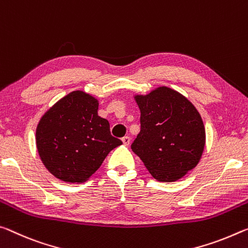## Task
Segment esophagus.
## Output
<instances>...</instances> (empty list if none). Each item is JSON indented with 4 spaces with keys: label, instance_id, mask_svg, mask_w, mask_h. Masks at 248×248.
Instances as JSON below:
<instances>
[{
    "label": "esophagus",
    "instance_id": "34e87169",
    "mask_svg": "<svg viewBox=\"0 0 248 248\" xmlns=\"http://www.w3.org/2000/svg\"><path fill=\"white\" fill-rule=\"evenodd\" d=\"M122 141H123L124 145L128 146L129 143H131V139H129V136H124L123 139H122Z\"/></svg>",
    "mask_w": 248,
    "mask_h": 248
}]
</instances>
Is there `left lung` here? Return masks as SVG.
Wrapping results in <instances>:
<instances>
[{"instance_id": "1", "label": "left lung", "mask_w": 248, "mask_h": 248, "mask_svg": "<svg viewBox=\"0 0 248 248\" xmlns=\"http://www.w3.org/2000/svg\"><path fill=\"white\" fill-rule=\"evenodd\" d=\"M140 111V132L132 151L157 181L181 179L200 161L205 128L196 107L176 90L158 87L135 94Z\"/></svg>"}]
</instances>
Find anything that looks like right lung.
<instances>
[{
	"instance_id": "right-lung-1",
	"label": "right lung",
	"mask_w": 248,
	"mask_h": 248,
	"mask_svg": "<svg viewBox=\"0 0 248 248\" xmlns=\"http://www.w3.org/2000/svg\"><path fill=\"white\" fill-rule=\"evenodd\" d=\"M99 100L76 90L40 117L36 128L38 155L52 176L64 182L87 181L108 153L122 145L109 132L108 121L97 115Z\"/></svg>"
}]
</instances>
